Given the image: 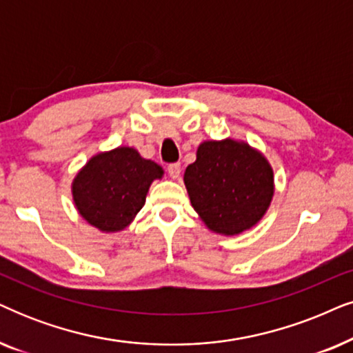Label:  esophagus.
<instances>
[{
  "label": "esophagus",
  "instance_id": "esophagus-1",
  "mask_svg": "<svg viewBox=\"0 0 353 353\" xmlns=\"http://www.w3.org/2000/svg\"><path fill=\"white\" fill-rule=\"evenodd\" d=\"M167 172H168V175H170V178L176 180V178L180 176V173H181V165H180V163H172V165H168Z\"/></svg>",
  "mask_w": 353,
  "mask_h": 353
}]
</instances>
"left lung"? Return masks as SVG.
<instances>
[{"mask_svg":"<svg viewBox=\"0 0 353 353\" xmlns=\"http://www.w3.org/2000/svg\"><path fill=\"white\" fill-rule=\"evenodd\" d=\"M183 181L204 225L225 236L253 228L276 191L274 170L264 154L232 137L201 143Z\"/></svg>","mask_w":353,"mask_h":353,"instance_id":"obj_1","label":"left lung"}]
</instances>
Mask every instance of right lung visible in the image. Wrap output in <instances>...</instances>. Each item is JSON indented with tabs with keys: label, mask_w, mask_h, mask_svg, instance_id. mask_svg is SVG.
<instances>
[{
	"label": "right lung",
	"mask_w": 353,
	"mask_h": 353,
	"mask_svg": "<svg viewBox=\"0 0 353 353\" xmlns=\"http://www.w3.org/2000/svg\"><path fill=\"white\" fill-rule=\"evenodd\" d=\"M163 168L141 157L134 148L120 145L95 154L71 183L72 201L84 221L103 233L125 230L145 204L154 180Z\"/></svg>",
	"instance_id": "add662e5"
}]
</instances>
